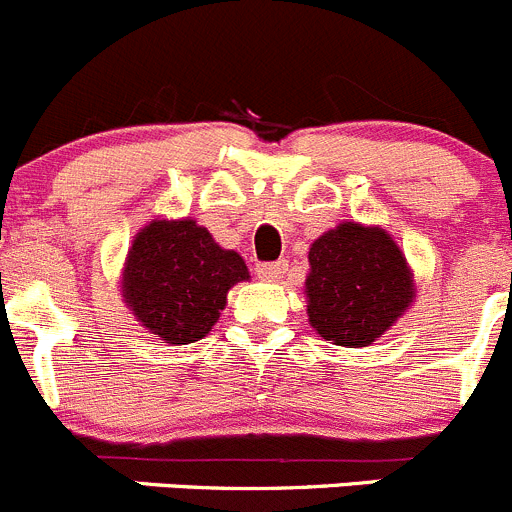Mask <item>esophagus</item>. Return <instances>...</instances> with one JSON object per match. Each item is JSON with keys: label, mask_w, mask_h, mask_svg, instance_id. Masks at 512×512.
<instances>
[{"label": "esophagus", "mask_w": 512, "mask_h": 512, "mask_svg": "<svg viewBox=\"0 0 512 512\" xmlns=\"http://www.w3.org/2000/svg\"><path fill=\"white\" fill-rule=\"evenodd\" d=\"M287 271H289L287 261H276V264H259L256 274H259V279L264 281H281L284 276H287Z\"/></svg>", "instance_id": "esophagus-1"}]
</instances>
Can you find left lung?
Instances as JSON below:
<instances>
[{
    "instance_id": "left-lung-1",
    "label": "left lung",
    "mask_w": 512,
    "mask_h": 512,
    "mask_svg": "<svg viewBox=\"0 0 512 512\" xmlns=\"http://www.w3.org/2000/svg\"><path fill=\"white\" fill-rule=\"evenodd\" d=\"M304 297L317 335L368 348L409 312L414 271L386 228L345 220L309 246Z\"/></svg>"
}]
</instances>
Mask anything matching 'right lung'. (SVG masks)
I'll list each match as a JSON object with an SVG mask.
<instances>
[{
  "instance_id": "right-lung-1",
  "label": "right lung",
  "mask_w": 512,
  "mask_h": 512,
  "mask_svg": "<svg viewBox=\"0 0 512 512\" xmlns=\"http://www.w3.org/2000/svg\"><path fill=\"white\" fill-rule=\"evenodd\" d=\"M248 279L241 253L218 246L195 218H154L131 241L121 297L157 340L190 345L213 330L228 292Z\"/></svg>"
}]
</instances>
